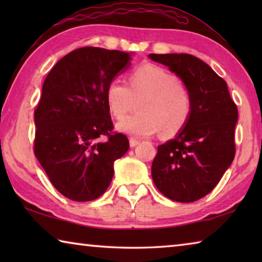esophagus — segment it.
I'll return each instance as SVG.
<instances>
[{"label":"esophagus","instance_id":"obj_1","mask_svg":"<svg viewBox=\"0 0 262 262\" xmlns=\"http://www.w3.org/2000/svg\"><path fill=\"white\" fill-rule=\"evenodd\" d=\"M139 143H140V141L137 140V139H135V137H130V139H129V145H130L132 148L136 147V145L139 144Z\"/></svg>","mask_w":262,"mask_h":262}]
</instances>
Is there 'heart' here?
Listing matches in <instances>:
<instances>
[{
  "mask_svg": "<svg viewBox=\"0 0 262 262\" xmlns=\"http://www.w3.org/2000/svg\"><path fill=\"white\" fill-rule=\"evenodd\" d=\"M128 83L129 86L113 79L106 88V104L115 119H122L137 101L139 111L119 122L118 130L144 137L161 129L163 136H173L186 126L193 108L192 95L173 74L145 63L133 70Z\"/></svg>",
  "mask_w": 262,
  "mask_h": 262,
  "instance_id": "b5f03b06",
  "label": "heart"
}]
</instances>
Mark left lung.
I'll list each match as a JSON object with an SVG mask.
<instances>
[{
  "mask_svg": "<svg viewBox=\"0 0 262 262\" xmlns=\"http://www.w3.org/2000/svg\"><path fill=\"white\" fill-rule=\"evenodd\" d=\"M149 57L176 73L193 100L186 126L174 139L158 145L151 165L152 180L171 200H200L215 188L234 158L237 105L227 82L199 57L185 53Z\"/></svg>",
  "mask_w": 262,
  "mask_h": 262,
  "instance_id": "8db88e82",
  "label": "left lung"
}]
</instances>
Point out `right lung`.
Listing matches in <instances>:
<instances>
[{
  "mask_svg": "<svg viewBox=\"0 0 262 262\" xmlns=\"http://www.w3.org/2000/svg\"><path fill=\"white\" fill-rule=\"evenodd\" d=\"M130 54L99 47L62 57L43 82L34 110V155L52 185L73 201L98 199L113 178V164L129 149L113 132L106 88L129 67ZM105 137L106 141L99 139Z\"/></svg>",
  "mask_w": 262,
  "mask_h": 262,
  "instance_id": "obj_1",
  "label": "right lung"
}]
</instances>
